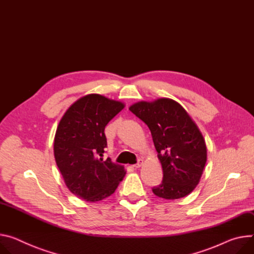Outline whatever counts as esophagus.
<instances>
[{
  "label": "esophagus",
  "mask_w": 254,
  "mask_h": 254,
  "mask_svg": "<svg viewBox=\"0 0 254 254\" xmlns=\"http://www.w3.org/2000/svg\"><path fill=\"white\" fill-rule=\"evenodd\" d=\"M142 163H143V160H142V159H138V162L135 163V164L133 165V167H134V168H139L140 166L142 165Z\"/></svg>",
  "instance_id": "esophagus-1"
}]
</instances>
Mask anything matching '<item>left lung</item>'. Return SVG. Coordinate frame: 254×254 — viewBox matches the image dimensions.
I'll list each match as a JSON object with an SVG mask.
<instances>
[{
	"instance_id": "1",
	"label": "left lung",
	"mask_w": 254,
	"mask_h": 254,
	"mask_svg": "<svg viewBox=\"0 0 254 254\" xmlns=\"http://www.w3.org/2000/svg\"><path fill=\"white\" fill-rule=\"evenodd\" d=\"M129 110L149 128L163 178L152 188L159 198L181 199L199 184L207 161V147L198 126L172 99L138 102Z\"/></svg>"
}]
</instances>
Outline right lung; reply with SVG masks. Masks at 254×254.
<instances>
[{
	"label": "right lung",
	"mask_w": 254,
	"mask_h": 254,
	"mask_svg": "<svg viewBox=\"0 0 254 254\" xmlns=\"http://www.w3.org/2000/svg\"><path fill=\"white\" fill-rule=\"evenodd\" d=\"M124 104L92 94L72 104L54 138V157L68 190L78 198L98 202L114 192L125 176L124 167L103 159L105 127Z\"/></svg>",
	"instance_id": "add662e5"
}]
</instances>
